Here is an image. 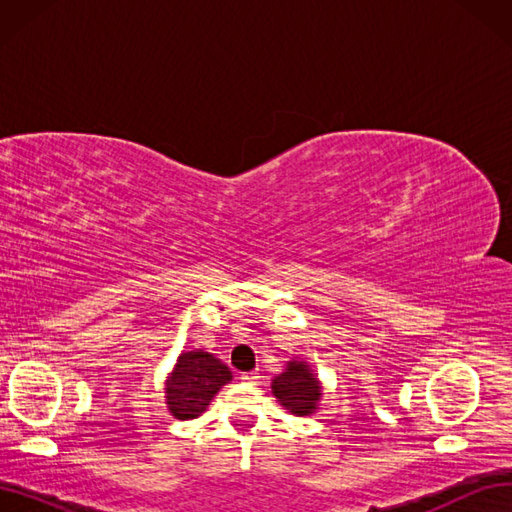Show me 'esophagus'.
I'll return each mask as SVG.
<instances>
[{
    "mask_svg": "<svg viewBox=\"0 0 512 512\" xmlns=\"http://www.w3.org/2000/svg\"><path fill=\"white\" fill-rule=\"evenodd\" d=\"M258 378H260V376L256 374V371H250V374H241V380L247 382V384H256Z\"/></svg>",
    "mask_w": 512,
    "mask_h": 512,
    "instance_id": "obj_1",
    "label": "esophagus"
}]
</instances>
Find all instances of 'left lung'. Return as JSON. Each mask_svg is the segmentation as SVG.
Segmentation results:
<instances>
[{
	"label": "left lung",
	"mask_w": 512,
	"mask_h": 512,
	"mask_svg": "<svg viewBox=\"0 0 512 512\" xmlns=\"http://www.w3.org/2000/svg\"><path fill=\"white\" fill-rule=\"evenodd\" d=\"M271 393L294 416H312L322 399V382L303 359H290L282 374L271 380Z\"/></svg>",
	"instance_id": "1"
}]
</instances>
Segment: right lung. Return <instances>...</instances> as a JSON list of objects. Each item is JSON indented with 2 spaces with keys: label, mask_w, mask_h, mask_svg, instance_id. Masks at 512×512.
I'll list each match as a JSON object with an SVG mask.
<instances>
[{
  "label": "right lung",
  "mask_w": 512,
  "mask_h": 512,
  "mask_svg": "<svg viewBox=\"0 0 512 512\" xmlns=\"http://www.w3.org/2000/svg\"><path fill=\"white\" fill-rule=\"evenodd\" d=\"M232 380V371L205 350H183L164 382L166 408L179 421H192Z\"/></svg>",
  "instance_id": "obj_1"
}]
</instances>
